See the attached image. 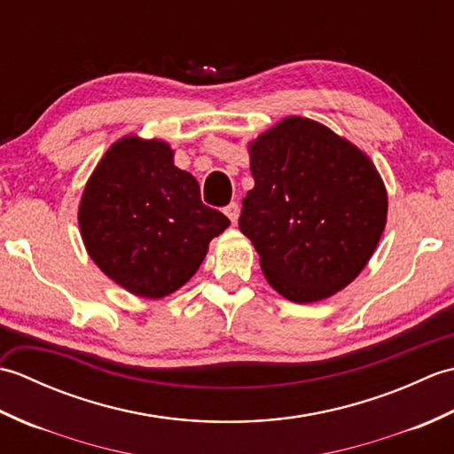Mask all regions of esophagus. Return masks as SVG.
<instances>
[{
	"label": "esophagus",
	"instance_id": "esophagus-1",
	"mask_svg": "<svg viewBox=\"0 0 454 454\" xmlns=\"http://www.w3.org/2000/svg\"><path fill=\"white\" fill-rule=\"evenodd\" d=\"M224 212H226V216L232 220V224H236L238 216H239V207L236 205V202H230V205L224 208Z\"/></svg>",
	"mask_w": 454,
	"mask_h": 454
}]
</instances>
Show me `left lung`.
<instances>
[{"label":"left lung","instance_id":"obj_1","mask_svg":"<svg viewBox=\"0 0 454 454\" xmlns=\"http://www.w3.org/2000/svg\"><path fill=\"white\" fill-rule=\"evenodd\" d=\"M255 187L239 230L278 294L308 304L355 281L387 226V187L364 152L324 124L286 117L249 142Z\"/></svg>","mask_w":454,"mask_h":454}]
</instances>
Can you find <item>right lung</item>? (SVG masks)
<instances>
[{"mask_svg":"<svg viewBox=\"0 0 454 454\" xmlns=\"http://www.w3.org/2000/svg\"><path fill=\"white\" fill-rule=\"evenodd\" d=\"M85 249L129 293L163 298L197 273L230 220L202 205L191 173L163 140H117L93 169L80 202Z\"/></svg>","mask_w":454,"mask_h":454,"instance_id":"right-lung-1","label":"right lung"}]
</instances>
